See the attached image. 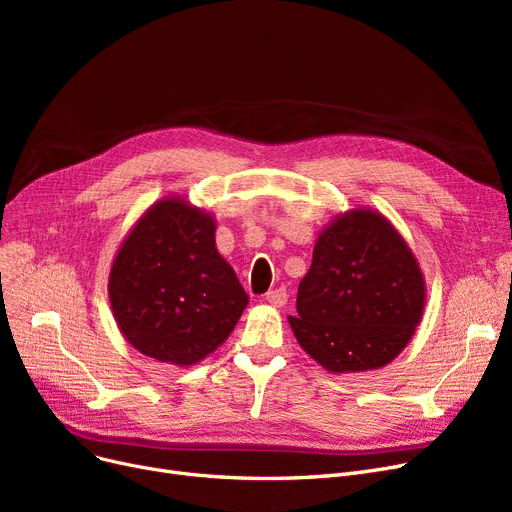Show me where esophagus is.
Segmentation results:
<instances>
[{
  "mask_svg": "<svg viewBox=\"0 0 512 512\" xmlns=\"http://www.w3.org/2000/svg\"><path fill=\"white\" fill-rule=\"evenodd\" d=\"M265 301L270 303L272 307H282V305L288 301L286 288H276V290H270V292L265 294Z\"/></svg>",
  "mask_w": 512,
  "mask_h": 512,
  "instance_id": "34e87169",
  "label": "esophagus"
}]
</instances>
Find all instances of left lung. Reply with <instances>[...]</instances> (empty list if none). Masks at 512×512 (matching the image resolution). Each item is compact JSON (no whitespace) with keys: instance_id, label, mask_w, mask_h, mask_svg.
<instances>
[{"instance_id":"8db88e82","label":"left lung","mask_w":512,"mask_h":512,"mask_svg":"<svg viewBox=\"0 0 512 512\" xmlns=\"http://www.w3.org/2000/svg\"><path fill=\"white\" fill-rule=\"evenodd\" d=\"M425 278L407 240L380 211L348 209L317 234L288 324L330 373L380 369L411 342Z\"/></svg>"}]
</instances>
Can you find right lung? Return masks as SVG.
I'll return each instance as SVG.
<instances>
[{"label": "right lung", "instance_id": "1", "mask_svg": "<svg viewBox=\"0 0 512 512\" xmlns=\"http://www.w3.org/2000/svg\"><path fill=\"white\" fill-rule=\"evenodd\" d=\"M215 226L205 209L168 195L122 240L107 294L122 336L141 355L191 367L232 334L249 305L215 247Z\"/></svg>", "mask_w": 512, "mask_h": 512}]
</instances>
